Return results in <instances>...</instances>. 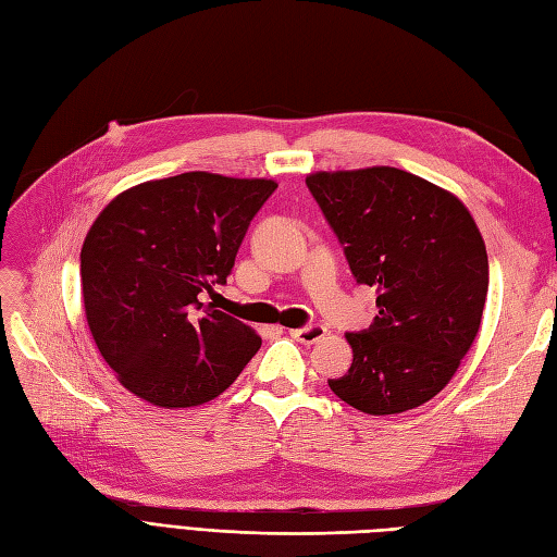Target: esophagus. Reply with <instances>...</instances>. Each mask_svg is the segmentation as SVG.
Returning a JSON list of instances; mask_svg holds the SVG:
<instances>
[{
  "label": "esophagus",
  "mask_w": 557,
  "mask_h": 557,
  "mask_svg": "<svg viewBox=\"0 0 557 557\" xmlns=\"http://www.w3.org/2000/svg\"><path fill=\"white\" fill-rule=\"evenodd\" d=\"M325 334H327V330H325L323 325H311V327L290 330V336H293V339H295V342H299V344H307V346L318 344L320 339H325Z\"/></svg>",
  "instance_id": "1"
}]
</instances>
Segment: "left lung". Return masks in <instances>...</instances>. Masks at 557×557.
I'll use <instances>...</instances> for the list:
<instances>
[{
  "label": "left lung",
  "instance_id": "obj_1",
  "mask_svg": "<svg viewBox=\"0 0 557 557\" xmlns=\"http://www.w3.org/2000/svg\"><path fill=\"white\" fill-rule=\"evenodd\" d=\"M307 185L339 237L352 276L376 288L379 315L348 332L352 364L332 393L369 416L440 395L474 344L487 252L453 193L395 166L315 172Z\"/></svg>",
  "mask_w": 557,
  "mask_h": 557
}]
</instances>
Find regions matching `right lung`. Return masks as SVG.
Returning <instances> with one entry per match:
<instances>
[{
	"label": "right lung",
	"instance_id": "right-lung-1",
	"mask_svg": "<svg viewBox=\"0 0 557 557\" xmlns=\"http://www.w3.org/2000/svg\"><path fill=\"white\" fill-rule=\"evenodd\" d=\"M272 178L185 172L113 197L81 248L92 339L115 379L160 409L211 401L262 339L199 295L223 285Z\"/></svg>",
	"mask_w": 557,
	"mask_h": 557
}]
</instances>
